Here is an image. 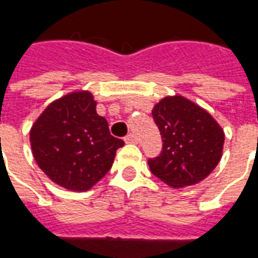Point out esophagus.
<instances>
[{
	"label": "esophagus",
	"instance_id": "obj_1",
	"mask_svg": "<svg viewBox=\"0 0 258 258\" xmlns=\"http://www.w3.org/2000/svg\"><path fill=\"white\" fill-rule=\"evenodd\" d=\"M125 143L127 144H136L137 143V139H136V136L133 133H129V135L125 137Z\"/></svg>",
	"mask_w": 258,
	"mask_h": 258
}]
</instances>
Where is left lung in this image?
<instances>
[{
  "mask_svg": "<svg viewBox=\"0 0 258 258\" xmlns=\"http://www.w3.org/2000/svg\"><path fill=\"white\" fill-rule=\"evenodd\" d=\"M163 139L160 156L149 159L151 172L172 188L209 176L222 157L225 133L210 113L181 95L163 98L152 110Z\"/></svg>",
  "mask_w": 258,
  "mask_h": 258,
  "instance_id": "obj_1",
  "label": "left lung"
}]
</instances>
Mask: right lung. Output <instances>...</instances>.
<instances>
[{
  "mask_svg": "<svg viewBox=\"0 0 258 258\" xmlns=\"http://www.w3.org/2000/svg\"><path fill=\"white\" fill-rule=\"evenodd\" d=\"M90 91H74L51 102L29 132L32 155L53 183L87 191L105 176L123 141L110 135Z\"/></svg>",
  "mask_w": 258,
  "mask_h": 258,
  "instance_id": "obj_1",
  "label": "right lung"
}]
</instances>
